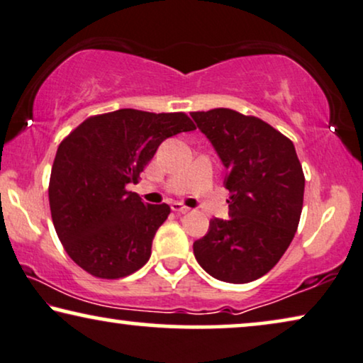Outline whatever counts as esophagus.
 <instances>
[{
  "mask_svg": "<svg viewBox=\"0 0 363 363\" xmlns=\"http://www.w3.org/2000/svg\"><path fill=\"white\" fill-rule=\"evenodd\" d=\"M171 208H172V211H174V212H179V213L189 212V207L184 206L182 202H172V203H171Z\"/></svg>",
  "mask_w": 363,
  "mask_h": 363,
  "instance_id": "obj_1",
  "label": "esophagus"
}]
</instances>
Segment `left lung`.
Here are the masks:
<instances>
[{
  "label": "left lung",
  "mask_w": 363,
  "mask_h": 363,
  "mask_svg": "<svg viewBox=\"0 0 363 363\" xmlns=\"http://www.w3.org/2000/svg\"><path fill=\"white\" fill-rule=\"evenodd\" d=\"M225 166L228 216L194 242L199 264L225 283H250L279 262L298 230L304 174L289 138L230 108L192 111Z\"/></svg>",
  "instance_id": "left-lung-1"
}]
</instances>
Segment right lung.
<instances>
[{"label":"right lung","mask_w":363,"mask_h":363,"mask_svg":"<svg viewBox=\"0 0 363 363\" xmlns=\"http://www.w3.org/2000/svg\"><path fill=\"white\" fill-rule=\"evenodd\" d=\"M196 130L186 113L121 108L80 123L59 145L49 181L54 228L86 273L118 279L145 267L169 216L126 191L166 138Z\"/></svg>","instance_id":"add662e5"}]
</instances>
